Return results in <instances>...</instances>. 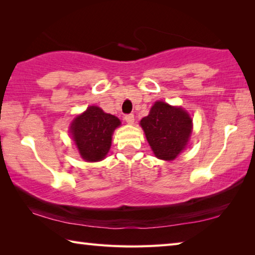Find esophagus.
I'll use <instances>...</instances> for the list:
<instances>
[{
  "label": "esophagus",
  "mask_w": 255,
  "mask_h": 255,
  "mask_svg": "<svg viewBox=\"0 0 255 255\" xmlns=\"http://www.w3.org/2000/svg\"><path fill=\"white\" fill-rule=\"evenodd\" d=\"M125 120H126V123H127L128 125H132L133 122H135V117H133L132 114L126 115V116H125Z\"/></svg>",
  "instance_id": "34e87169"
}]
</instances>
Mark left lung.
<instances>
[{
  "mask_svg": "<svg viewBox=\"0 0 255 255\" xmlns=\"http://www.w3.org/2000/svg\"><path fill=\"white\" fill-rule=\"evenodd\" d=\"M140 126L155 156L173 161L187 146L192 132V119L181 107L156 101Z\"/></svg>",
  "mask_w": 255,
  "mask_h": 255,
  "instance_id": "1",
  "label": "left lung"
}]
</instances>
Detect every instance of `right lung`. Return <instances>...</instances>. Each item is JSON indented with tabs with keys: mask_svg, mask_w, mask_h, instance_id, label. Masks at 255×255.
Instances as JSON below:
<instances>
[{
	"mask_svg": "<svg viewBox=\"0 0 255 255\" xmlns=\"http://www.w3.org/2000/svg\"><path fill=\"white\" fill-rule=\"evenodd\" d=\"M120 120L101 108L91 106L71 124V135L81 157L86 162H98L106 157L111 146L112 133Z\"/></svg>",
	"mask_w": 255,
	"mask_h": 255,
	"instance_id": "1",
	"label": "right lung"
}]
</instances>
